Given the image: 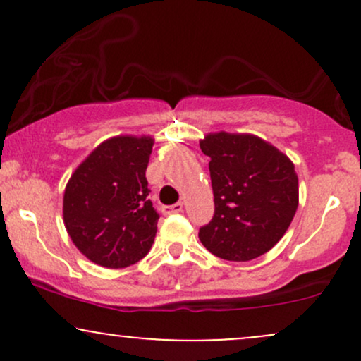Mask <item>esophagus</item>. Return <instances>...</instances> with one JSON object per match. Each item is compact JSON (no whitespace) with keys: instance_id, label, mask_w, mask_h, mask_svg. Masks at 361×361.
I'll return each mask as SVG.
<instances>
[{"instance_id":"1","label":"esophagus","mask_w":361,"mask_h":361,"mask_svg":"<svg viewBox=\"0 0 361 361\" xmlns=\"http://www.w3.org/2000/svg\"><path fill=\"white\" fill-rule=\"evenodd\" d=\"M183 210V204L181 202H178V204H173V205H166L163 207V214L164 215H171V214H178Z\"/></svg>"}]
</instances>
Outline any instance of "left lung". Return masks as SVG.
<instances>
[{"instance_id":"8db88e82","label":"left lung","mask_w":361,"mask_h":361,"mask_svg":"<svg viewBox=\"0 0 361 361\" xmlns=\"http://www.w3.org/2000/svg\"><path fill=\"white\" fill-rule=\"evenodd\" d=\"M214 217L198 238L212 255L250 261L270 251L287 233L299 205V180L283 152L250 134L207 135Z\"/></svg>"}]
</instances>
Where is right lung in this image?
Segmentation results:
<instances>
[{
  "mask_svg": "<svg viewBox=\"0 0 361 361\" xmlns=\"http://www.w3.org/2000/svg\"><path fill=\"white\" fill-rule=\"evenodd\" d=\"M151 137H114L78 166L64 192V224L86 258L126 268L151 250L159 214L147 195Z\"/></svg>",
  "mask_w": 361,
  "mask_h": 361,
  "instance_id": "obj_1",
  "label": "right lung"
}]
</instances>
